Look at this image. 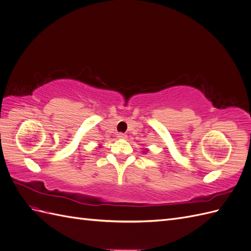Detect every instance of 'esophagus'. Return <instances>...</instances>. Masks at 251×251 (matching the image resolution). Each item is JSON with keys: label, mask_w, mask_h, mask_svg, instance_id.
Here are the masks:
<instances>
[{"label": "esophagus", "mask_w": 251, "mask_h": 251, "mask_svg": "<svg viewBox=\"0 0 251 251\" xmlns=\"http://www.w3.org/2000/svg\"><path fill=\"white\" fill-rule=\"evenodd\" d=\"M117 138L118 139H126V135L124 134V133H119V134H117Z\"/></svg>", "instance_id": "1"}]
</instances>
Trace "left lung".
Here are the masks:
<instances>
[{
  "label": "left lung",
  "instance_id": "8db88e82",
  "mask_svg": "<svg viewBox=\"0 0 251 251\" xmlns=\"http://www.w3.org/2000/svg\"><path fill=\"white\" fill-rule=\"evenodd\" d=\"M149 151V149H144L142 151H143V153H147V151Z\"/></svg>",
  "mask_w": 251,
  "mask_h": 251
}]
</instances>
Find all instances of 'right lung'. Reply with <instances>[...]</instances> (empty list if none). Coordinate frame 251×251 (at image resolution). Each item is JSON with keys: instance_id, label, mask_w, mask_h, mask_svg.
Masks as SVG:
<instances>
[{"instance_id": "obj_1", "label": "right lung", "mask_w": 251, "mask_h": 251, "mask_svg": "<svg viewBox=\"0 0 251 251\" xmlns=\"http://www.w3.org/2000/svg\"><path fill=\"white\" fill-rule=\"evenodd\" d=\"M100 147H101V146H100V147H97V148H100Z\"/></svg>"}]
</instances>
